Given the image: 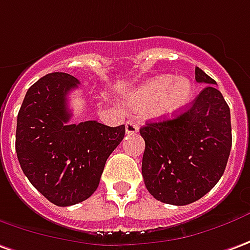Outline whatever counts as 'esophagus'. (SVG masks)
<instances>
[{"label": "esophagus", "instance_id": "esophagus-1", "mask_svg": "<svg viewBox=\"0 0 250 250\" xmlns=\"http://www.w3.org/2000/svg\"><path fill=\"white\" fill-rule=\"evenodd\" d=\"M125 130L128 135H135L139 132V125L135 121H128L125 124Z\"/></svg>", "mask_w": 250, "mask_h": 250}]
</instances>
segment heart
<instances>
[{
    "instance_id": "1",
    "label": "heart",
    "mask_w": 250,
    "mask_h": 250,
    "mask_svg": "<svg viewBox=\"0 0 250 250\" xmlns=\"http://www.w3.org/2000/svg\"><path fill=\"white\" fill-rule=\"evenodd\" d=\"M193 95V84L188 77L162 75L149 79L129 91L124 102L126 107L143 114L151 110L155 117H173L185 107Z\"/></svg>"
}]
</instances>
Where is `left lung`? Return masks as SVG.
<instances>
[{
  "label": "left lung",
  "instance_id": "1",
  "mask_svg": "<svg viewBox=\"0 0 250 250\" xmlns=\"http://www.w3.org/2000/svg\"><path fill=\"white\" fill-rule=\"evenodd\" d=\"M206 84L192 106L173 120L140 129L146 142L142 173L156 200L187 206L208 193L225 173L231 149L230 108L214 79L194 69Z\"/></svg>",
  "mask_w": 250,
  "mask_h": 250
}]
</instances>
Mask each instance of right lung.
<instances>
[{
	"mask_svg": "<svg viewBox=\"0 0 250 250\" xmlns=\"http://www.w3.org/2000/svg\"><path fill=\"white\" fill-rule=\"evenodd\" d=\"M79 84L62 72L43 76L28 88L17 114L16 152L21 170L58 207L82 203L95 192L107 158L125 136V125L69 124L68 94Z\"/></svg>",
	"mask_w": 250,
	"mask_h": 250,
	"instance_id": "obj_1",
	"label": "right lung"
}]
</instances>
